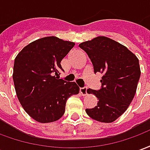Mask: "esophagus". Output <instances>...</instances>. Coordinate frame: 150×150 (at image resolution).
<instances>
[{"instance_id": "1", "label": "esophagus", "mask_w": 150, "mask_h": 150, "mask_svg": "<svg viewBox=\"0 0 150 150\" xmlns=\"http://www.w3.org/2000/svg\"><path fill=\"white\" fill-rule=\"evenodd\" d=\"M79 92L81 93V95L83 96H86V95L88 94V93H87V88H79Z\"/></svg>"}]
</instances>
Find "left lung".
Wrapping results in <instances>:
<instances>
[{
	"label": "left lung",
	"instance_id": "1",
	"mask_svg": "<svg viewBox=\"0 0 150 150\" xmlns=\"http://www.w3.org/2000/svg\"><path fill=\"white\" fill-rule=\"evenodd\" d=\"M91 59L94 72L102 74V88H88L98 98L97 105L86 112L99 122L112 123L125 112L135 96L141 76L137 57L126 46L109 38L99 36L80 43Z\"/></svg>",
	"mask_w": 150,
	"mask_h": 150
}]
</instances>
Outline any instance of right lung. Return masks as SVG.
<instances>
[{
	"instance_id": "right-lung-1",
	"label": "right lung",
	"mask_w": 150,
	"mask_h": 150,
	"mask_svg": "<svg viewBox=\"0 0 150 150\" xmlns=\"http://www.w3.org/2000/svg\"><path fill=\"white\" fill-rule=\"evenodd\" d=\"M75 46L55 36L32 42L16 56L13 79L20 104L31 118L39 123L59 120L67 100L79 92L75 82L58 79L60 62Z\"/></svg>"
}]
</instances>
